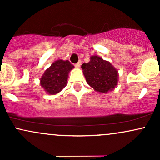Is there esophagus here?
I'll return each instance as SVG.
<instances>
[{
    "mask_svg": "<svg viewBox=\"0 0 160 160\" xmlns=\"http://www.w3.org/2000/svg\"><path fill=\"white\" fill-rule=\"evenodd\" d=\"M80 65H81V61H79L78 63L75 64V67H77V68H80Z\"/></svg>",
    "mask_w": 160,
    "mask_h": 160,
    "instance_id": "esophagus-1",
    "label": "esophagus"
}]
</instances>
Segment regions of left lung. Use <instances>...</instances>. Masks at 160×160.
<instances>
[{
    "label": "left lung",
    "mask_w": 160,
    "mask_h": 160,
    "mask_svg": "<svg viewBox=\"0 0 160 160\" xmlns=\"http://www.w3.org/2000/svg\"><path fill=\"white\" fill-rule=\"evenodd\" d=\"M86 82L95 91L105 93L116 87L118 73L109 62L101 57L92 56L88 63L81 66Z\"/></svg>",
    "instance_id": "8db88e82"
}]
</instances>
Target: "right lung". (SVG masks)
<instances>
[{
	"label": "right lung",
	"instance_id": "right-lung-1",
	"mask_svg": "<svg viewBox=\"0 0 160 160\" xmlns=\"http://www.w3.org/2000/svg\"><path fill=\"white\" fill-rule=\"evenodd\" d=\"M73 68L74 65L68 60L53 62L40 79V85L50 95L59 92L67 85L68 73Z\"/></svg>",
	"mask_w": 160,
	"mask_h": 160
}]
</instances>
